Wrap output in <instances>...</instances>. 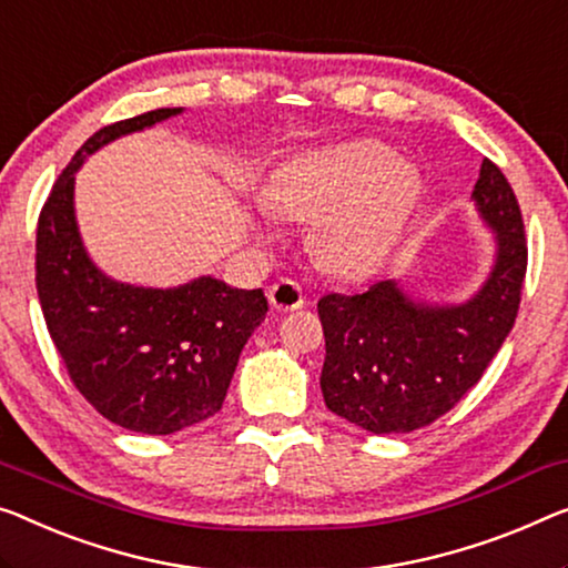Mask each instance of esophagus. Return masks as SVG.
<instances>
[{"label": "esophagus", "instance_id": "obj_1", "mask_svg": "<svg viewBox=\"0 0 568 568\" xmlns=\"http://www.w3.org/2000/svg\"><path fill=\"white\" fill-rule=\"evenodd\" d=\"M267 301L275 311H298L306 298L295 281H277L267 287Z\"/></svg>", "mask_w": 568, "mask_h": 568}]
</instances>
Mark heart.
<instances>
[{
    "mask_svg": "<svg viewBox=\"0 0 568 568\" xmlns=\"http://www.w3.org/2000/svg\"><path fill=\"white\" fill-rule=\"evenodd\" d=\"M418 175L375 140L293 158L267 183L277 214L313 222V252L332 273L367 277L393 255L418 203ZM260 230H270L265 216Z\"/></svg>",
    "mask_w": 568,
    "mask_h": 568,
    "instance_id": "heart-1",
    "label": "heart"
}]
</instances>
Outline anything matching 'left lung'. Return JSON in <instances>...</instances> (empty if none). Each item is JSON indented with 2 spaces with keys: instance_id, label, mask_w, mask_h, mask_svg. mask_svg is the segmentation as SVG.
I'll return each instance as SVG.
<instances>
[{
  "instance_id": "left-lung-1",
  "label": "left lung",
  "mask_w": 568,
  "mask_h": 568,
  "mask_svg": "<svg viewBox=\"0 0 568 568\" xmlns=\"http://www.w3.org/2000/svg\"><path fill=\"white\" fill-rule=\"evenodd\" d=\"M471 201L495 255L467 301L428 303L400 281L318 301L324 403L369 434H410L442 418L479 383L515 324L528 247L518 199L493 160H481Z\"/></svg>"
}]
</instances>
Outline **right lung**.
Listing matches in <instances>:
<instances>
[{
	"label": "right lung",
	"instance_id": "right-lung-1",
	"mask_svg": "<svg viewBox=\"0 0 568 568\" xmlns=\"http://www.w3.org/2000/svg\"><path fill=\"white\" fill-rule=\"evenodd\" d=\"M178 114L183 106L155 109L91 134L50 191L36 244L42 316L73 385L106 420L150 436L222 410L244 344L267 313L262 287L242 291L211 275L175 287L122 283L83 247L79 168L109 142Z\"/></svg>",
	"mask_w": 568,
	"mask_h": 568
}]
</instances>
